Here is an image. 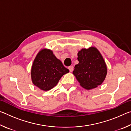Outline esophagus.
Instances as JSON below:
<instances>
[{
    "label": "esophagus",
    "mask_w": 131,
    "mask_h": 131,
    "mask_svg": "<svg viewBox=\"0 0 131 131\" xmlns=\"http://www.w3.org/2000/svg\"><path fill=\"white\" fill-rule=\"evenodd\" d=\"M68 68H69V69L70 72H73V66H70Z\"/></svg>",
    "instance_id": "esophagus-1"
}]
</instances>
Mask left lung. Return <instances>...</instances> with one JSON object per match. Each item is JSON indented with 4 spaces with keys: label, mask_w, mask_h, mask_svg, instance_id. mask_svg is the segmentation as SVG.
I'll return each mask as SVG.
<instances>
[{
    "label": "left lung",
    "mask_w": 131,
    "mask_h": 131,
    "mask_svg": "<svg viewBox=\"0 0 131 131\" xmlns=\"http://www.w3.org/2000/svg\"><path fill=\"white\" fill-rule=\"evenodd\" d=\"M79 63L73 74L80 85L89 90L101 85L107 74V66L102 55L95 47L82 48L77 54Z\"/></svg>",
    "instance_id": "8db88e82"
}]
</instances>
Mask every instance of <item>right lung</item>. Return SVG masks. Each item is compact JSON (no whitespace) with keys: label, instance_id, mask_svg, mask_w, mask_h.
<instances>
[{"label":"right lung","instance_id":"add662e5","mask_svg":"<svg viewBox=\"0 0 131 131\" xmlns=\"http://www.w3.org/2000/svg\"><path fill=\"white\" fill-rule=\"evenodd\" d=\"M69 70L51 50L43 48L35 57L31 68L33 84L41 90H50Z\"/></svg>","mask_w":131,"mask_h":131}]
</instances>
